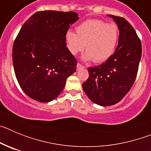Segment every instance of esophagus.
<instances>
[{
	"label": "esophagus",
	"mask_w": 151,
	"mask_h": 151,
	"mask_svg": "<svg viewBox=\"0 0 151 151\" xmlns=\"http://www.w3.org/2000/svg\"><path fill=\"white\" fill-rule=\"evenodd\" d=\"M76 67H77V69H78V70H79L80 69H82V68H84V66H82V64H80L79 63H77Z\"/></svg>",
	"instance_id": "obj_1"
}]
</instances>
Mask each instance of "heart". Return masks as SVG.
<instances>
[{
  "label": "heart",
  "mask_w": 151,
  "mask_h": 151,
  "mask_svg": "<svg viewBox=\"0 0 151 151\" xmlns=\"http://www.w3.org/2000/svg\"><path fill=\"white\" fill-rule=\"evenodd\" d=\"M76 34L69 31L66 34V46L73 55L84 50L83 59L101 63L113 54L119 38V29L114 23L99 19H88L78 25Z\"/></svg>",
  "instance_id": "obj_1"
}]
</instances>
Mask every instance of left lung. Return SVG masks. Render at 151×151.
I'll list each match as a JSON object with an SVG mask.
<instances>
[{
  "label": "left lung",
  "instance_id": "8db88e82",
  "mask_svg": "<svg viewBox=\"0 0 151 151\" xmlns=\"http://www.w3.org/2000/svg\"><path fill=\"white\" fill-rule=\"evenodd\" d=\"M109 17L119 29L118 45L106 62L88 69L89 77L82 84L89 99L104 106L116 104L129 91L141 57V43L134 28L122 17Z\"/></svg>",
  "mask_w": 151,
  "mask_h": 151
}]
</instances>
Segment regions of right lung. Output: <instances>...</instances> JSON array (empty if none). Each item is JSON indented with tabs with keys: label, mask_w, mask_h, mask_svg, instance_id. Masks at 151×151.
I'll return each mask as SVG.
<instances>
[{
	"label": "right lung",
	"mask_w": 151,
	"mask_h": 151,
	"mask_svg": "<svg viewBox=\"0 0 151 151\" xmlns=\"http://www.w3.org/2000/svg\"><path fill=\"white\" fill-rule=\"evenodd\" d=\"M78 19L72 11H39L21 28L13 43V64L21 88L32 99L41 103L54 100L76 70L66 34Z\"/></svg>",
	"instance_id": "right-lung-1"
}]
</instances>
